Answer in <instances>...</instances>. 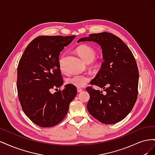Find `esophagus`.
<instances>
[{
  "mask_svg": "<svg viewBox=\"0 0 155 155\" xmlns=\"http://www.w3.org/2000/svg\"><path fill=\"white\" fill-rule=\"evenodd\" d=\"M77 91H78V92L80 93V92H81L83 91V89H81V88H78Z\"/></svg>",
  "mask_w": 155,
  "mask_h": 155,
  "instance_id": "esophagus-1",
  "label": "esophagus"
}]
</instances>
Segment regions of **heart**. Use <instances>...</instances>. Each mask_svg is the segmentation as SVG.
I'll return each mask as SVG.
<instances>
[{"instance_id":"b5f03b06","label":"heart","mask_w":155,"mask_h":155,"mask_svg":"<svg viewBox=\"0 0 155 155\" xmlns=\"http://www.w3.org/2000/svg\"><path fill=\"white\" fill-rule=\"evenodd\" d=\"M78 54L87 63H90L94 60L96 56V51L93 48L88 45H81L76 49ZM64 55H61L59 59V66L61 71L64 72V68L63 64ZM89 77L87 75L75 74L67 79V83L74 87L81 88L85 86L89 81Z\"/></svg>"}]
</instances>
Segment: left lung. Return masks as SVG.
Listing matches in <instances>:
<instances>
[{
  "instance_id": "left-lung-1",
  "label": "left lung",
  "mask_w": 155,
  "mask_h": 155,
  "mask_svg": "<svg viewBox=\"0 0 155 155\" xmlns=\"http://www.w3.org/2000/svg\"><path fill=\"white\" fill-rule=\"evenodd\" d=\"M93 41L101 46L104 62L91 82L104 89L87 87L90 94L87 110L94 118L105 124L119 122L129 114L138 96V69L133 53L118 37L108 32L90 34L79 42Z\"/></svg>"
}]
</instances>
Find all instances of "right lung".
<instances>
[{
    "instance_id": "right-lung-1",
    "label": "right lung",
    "mask_w": 155,
    "mask_h": 155,
    "mask_svg": "<svg viewBox=\"0 0 155 155\" xmlns=\"http://www.w3.org/2000/svg\"><path fill=\"white\" fill-rule=\"evenodd\" d=\"M76 36H39L28 45L18 63L17 88L25 114L37 125L50 127L65 116L69 105L76 97V87L66 85L59 66V56Z\"/></svg>"
}]
</instances>
